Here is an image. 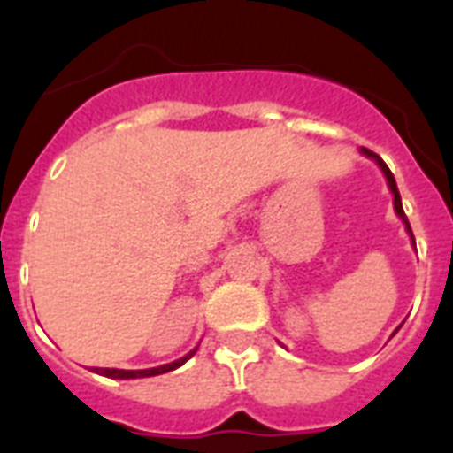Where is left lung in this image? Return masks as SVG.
Returning <instances> with one entry per match:
<instances>
[{
    "mask_svg": "<svg viewBox=\"0 0 453 453\" xmlns=\"http://www.w3.org/2000/svg\"><path fill=\"white\" fill-rule=\"evenodd\" d=\"M362 152H365L366 157H372V159H376V164H379V166H380V171H383V173H386V178H388V185H390V190H393V197H395V211H397V216H400V219L404 220V226H407V233L411 234V240H414V233H411V226H409L407 216H404V209H402L400 190H397V183H395V176H393V171L388 169V164L383 162V159H380V157L376 155V152L366 150V148H362Z\"/></svg>",
    "mask_w": 453,
    "mask_h": 453,
    "instance_id": "obj_1",
    "label": "left lung"
}]
</instances>
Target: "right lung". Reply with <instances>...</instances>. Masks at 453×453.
Listing matches in <instances>:
<instances>
[{
    "label": "right lung",
    "mask_w": 453,
    "mask_h": 453,
    "mask_svg": "<svg viewBox=\"0 0 453 453\" xmlns=\"http://www.w3.org/2000/svg\"><path fill=\"white\" fill-rule=\"evenodd\" d=\"M195 352H197V348L188 352L185 357L176 359V362H171V365L155 366V369H138V372H127V369H96V373H101V376H110V379H148V376H159V373L173 372V369H178L180 365H185V362H188V359H190Z\"/></svg>",
    "instance_id": "obj_1"
}]
</instances>
